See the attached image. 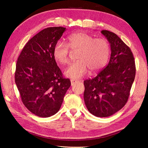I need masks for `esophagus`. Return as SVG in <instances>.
I'll use <instances>...</instances> for the list:
<instances>
[{
	"mask_svg": "<svg viewBox=\"0 0 148 148\" xmlns=\"http://www.w3.org/2000/svg\"><path fill=\"white\" fill-rule=\"evenodd\" d=\"M71 85L72 86H73V85H74L75 84H76L77 81H76V80H75V79H71Z\"/></svg>",
	"mask_w": 148,
	"mask_h": 148,
	"instance_id": "obj_1",
	"label": "esophagus"
}]
</instances>
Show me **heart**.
<instances>
[{
  "label": "heart",
  "instance_id": "heart-1",
  "mask_svg": "<svg viewBox=\"0 0 148 148\" xmlns=\"http://www.w3.org/2000/svg\"><path fill=\"white\" fill-rule=\"evenodd\" d=\"M67 44L60 40L53 47V55L55 60L62 65L69 62L70 48L77 51L76 59L66 69L65 75L72 79L82 78L88 72L101 69L106 64L109 56V45L104 39H94L90 34L84 32L72 34L67 38Z\"/></svg>",
  "mask_w": 148,
  "mask_h": 148
}]
</instances>
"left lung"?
Returning a JSON list of instances; mask_svg holds the SVG:
<instances>
[{"label":"left lung","instance_id":"1","mask_svg":"<svg viewBox=\"0 0 148 148\" xmlns=\"http://www.w3.org/2000/svg\"><path fill=\"white\" fill-rule=\"evenodd\" d=\"M111 45L108 65L93 78L84 81V100L89 112L108 117L126 104L136 76L133 53L116 34L102 30Z\"/></svg>","mask_w":148,"mask_h":148}]
</instances>
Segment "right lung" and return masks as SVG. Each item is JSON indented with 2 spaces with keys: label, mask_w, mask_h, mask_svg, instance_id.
Returning a JSON list of instances; mask_svg holds the SVG:
<instances>
[{
  "label": "right lung",
  "mask_w": 148,
  "mask_h": 148,
  "mask_svg": "<svg viewBox=\"0 0 148 148\" xmlns=\"http://www.w3.org/2000/svg\"><path fill=\"white\" fill-rule=\"evenodd\" d=\"M65 30L49 27L37 33L24 46L16 65L15 83L22 102L39 117L55 114L71 86L53 55V47Z\"/></svg>",
  "instance_id": "1"
}]
</instances>
